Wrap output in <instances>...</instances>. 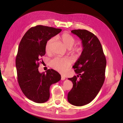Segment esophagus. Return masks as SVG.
I'll list each match as a JSON object with an SVG mask.
<instances>
[{"instance_id": "34e87169", "label": "esophagus", "mask_w": 123, "mask_h": 123, "mask_svg": "<svg viewBox=\"0 0 123 123\" xmlns=\"http://www.w3.org/2000/svg\"><path fill=\"white\" fill-rule=\"evenodd\" d=\"M65 77H64V76H62H62H61V80H65Z\"/></svg>"}]
</instances>
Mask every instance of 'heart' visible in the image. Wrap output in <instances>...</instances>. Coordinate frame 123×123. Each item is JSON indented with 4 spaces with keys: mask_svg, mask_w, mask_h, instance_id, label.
<instances>
[{
    "mask_svg": "<svg viewBox=\"0 0 123 123\" xmlns=\"http://www.w3.org/2000/svg\"><path fill=\"white\" fill-rule=\"evenodd\" d=\"M60 38L65 46L69 49H71L75 43V38L71 35L67 33H63L60 36ZM55 38L52 37L47 41L45 47L47 52H49L50 51L51 46ZM81 51H82V48L81 47H76L74 49V51L77 54H80ZM71 60L69 58L56 57L51 61L50 64L51 67L53 69L59 72L64 73L68 70L70 66L71 65Z\"/></svg>",
    "mask_w": 123,
    "mask_h": 123,
    "instance_id": "heart-1",
    "label": "heart"
}]
</instances>
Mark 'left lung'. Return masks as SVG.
I'll return each instance as SVG.
<instances>
[{"mask_svg":"<svg viewBox=\"0 0 123 123\" xmlns=\"http://www.w3.org/2000/svg\"><path fill=\"white\" fill-rule=\"evenodd\" d=\"M71 32L81 39L83 50L73 66L77 76L68 79L73 85L68 100L73 105L81 106L90 103L101 89L105 79L106 59L101 43L94 34L80 29Z\"/></svg>","mask_w":123,"mask_h":123,"instance_id":"left-lung-1","label":"left lung"}]
</instances>
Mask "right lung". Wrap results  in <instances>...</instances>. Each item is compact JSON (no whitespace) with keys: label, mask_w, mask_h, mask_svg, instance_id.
Segmentation results:
<instances>
[{"label":"right lung","mask_w":123,"mask_h":123,"mask_svg":"<svg viewBox=\"0 0 123 123\" xmlns=\"http://www.w3.org/2000/svg\"><path fill=\"white\" fill-rule=\"evenodd\" d=\"M61 31V29L36 25L25 33L18 47L16 57L18 82L26 97L35 103L47 102L51 85L61 79L53 69H48L46 74L38 71L41 58L46 54L47 41Z\"/></svg>","instance_id":"1"}]
</instances>
